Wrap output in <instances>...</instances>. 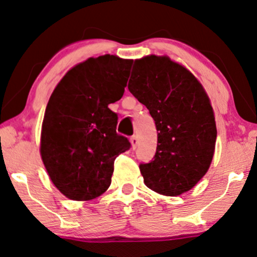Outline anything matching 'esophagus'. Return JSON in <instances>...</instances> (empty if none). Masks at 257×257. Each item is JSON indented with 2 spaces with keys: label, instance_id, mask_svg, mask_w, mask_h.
<instances>
[{
  "label": "esophagus",
  "instance_id": "esophagus-1",
  "mask_svg": "<svg viewBox=\"0 0 257 257\" xmlns=\"http://www.w3.org/2000/svg\"><path fill=\"white\" fill-rule=\"evenodd\" d=\"M131 142H132L133 150H135V148H137L138 145H139V139H138L137 135H133V137L131 138Z\"/></svg>",
  "mask_w": 257,
  "mask_h": 257
}]
</instances>
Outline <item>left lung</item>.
Listing matches in <instances>:
<instances>
[{"instance_id":"8db88e82","label":"left lung","mask_w":257,"mask_h":257,"mask_svg":"<svg viewBox=\"0 0 257 257\" xmlns=\"http://www.w3.org/2000/svg\"><path fill=\"white\" fill-rule=\"evenodd\" d=\"M128 89L150 110L158 132L153 159L140 164L145 184L166 196L190 190L208 171L217 140L205 89L183 66L156 55L135 61Z\"/></svg>"}]
</instances>
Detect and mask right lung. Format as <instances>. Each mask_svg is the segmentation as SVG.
Returning <instances> with one entry per match:
<instances>
[{"mask_svg": "<svg viewBox=\"0 0 257 257\" xmlns=\"http://www.w3.org/2000/svg\"><path fill=\"white\" fill-rule=\"evenodd\" d=\"M133 61L113 55L88 58L58 82L46 105L40 154L55 187L75 201L105 193L116 157L131 142L116 133L109 104L122 98Z\"/></svg>", "mask_w": 257, "mask_h": 257, "instance_id": "obj_1", "label": "right lung"}]
</instances>
